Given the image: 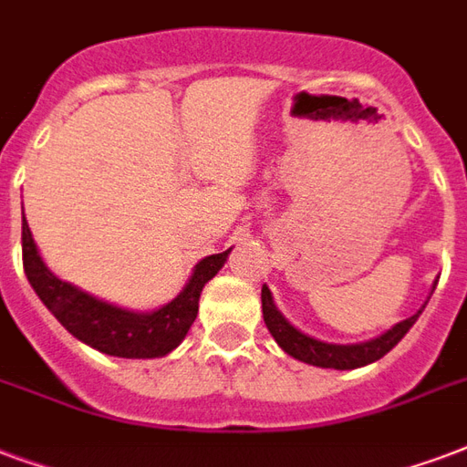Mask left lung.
<instances>
[{"instance_id":"obj_1","label":"left lung","mask_w":467,"mask_h":467,"mask_svg":"<svg viewBox=\"0 0 467 467\" xmlns=\"http://www.w3.org/2000/svg\"><path fill=\"white\" fill-rule=\"evenodd\" d=\"M438 280L433 283L429 293V300L436 290ZM426 300V303H429ZM261 303H263V320H265V327L273 335V339L278 342L280 349L287 352L290 357H296L300 362L313 364V367H322V369H357V367H367V364L377 362L384 354L391 352L409 329L416 325L419 315L423 313L426 303L420 305V310L406 320L396 322L394 327L387 329L384 335L374 339H367V342H357V345H335V342H322V339H315L310 335H305L303 329H297L296 325H290L285 320V315L280 313L275 303H273V293L268 290V285H263L261 290Z\"/></svg>"}]
</instances>
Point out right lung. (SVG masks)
Masks as SVG:
<instances>
[{
  "label": "right lung",
  "instance_id": "right-lung-1",
  "mask_svg": "<svg viewBox=\"0 0 467 467\" xmlns=\"http://www.w3.org/2000/svg\"><path fill=\"white\" fill-rule=\"evenodd\" d=\"M229 251L206 255L196 263L189 275V283L182 293L157 310H128L120 305L108 303L90 296L73 283H66L48 271L31 236L26 216H21V255L24 273L29 278L34 293L47 305L48 313L71 332L83 345L98 352L125 359H154L170 354L187 337L192 322L199 313V297L209 280L221 271L229 258Z\"/></svg>",
  "mask_w": 467,
  "mask_h": 467
}]
</instances>
